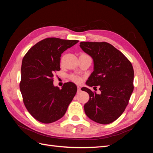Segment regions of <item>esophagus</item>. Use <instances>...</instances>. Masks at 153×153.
Listing matches in <instances>:
<instances>
[{
    "instance_id": "34e87169",
    "label": "esophagus",
    "mask_w": 153,
    "mask_h": 153,
    "mask_svg": "<svg viewBox=\"0 0 153 153\" xmlns=\"http://www.w3.org/2000/svg\"><path fill=\"white\" fill-rule=\"evenodd\" d=\"M77 89H78L77 92H80V91H81V88H80L79 86L77 87Z\"/></svg>"
}]
</instances>
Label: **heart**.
<instances>
[{
    "instance_id": "heart-1",
    "label": "heart",
    "mask_w": 153,
    "mask_h": 153,
    "mask_svg": "<svg viewBox=\"0 0 153 153\" xmlns=\"http://www.w3.org/2000/svg\"><path fill=\"white\" fill-rule=\"evenodd\" d=\"M80 55H87L85 54V53H82ZM69 78H70V79L73 82L76 83V84H78V83L81 82V81H82V78L80 76H78L75 75H71L70 76H69Z\"/></svg>"
}]
</instances>
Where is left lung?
Listing matches in <instances>:
<instances>
[{"label":"left lung","instance_id":"left-lung-1","mask_svg":"<svg viewBox=\"0 0 153 153\" xmlns=\"http://www.w3.org/2000/svg\"><path fill=\"white\" fill-rule=\"evenodd\" d=\"M82 50L93 59L94 71L86 82L99 86L101 94L87 87L89 94L84 105L87 116L92 121L108 124L118 119L126 109L133 91L134 71L131 62L114 46L106 42H81Z\"/></svg>","mask_w":153,"mask_h":153}]
</instances>
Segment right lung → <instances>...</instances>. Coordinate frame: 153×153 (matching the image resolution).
<instances>
[{
  "instance_id": "obj_1",
  "label": "right lung",
  "mask_w": 153,
  "mask_h": 153,
  "mask_svg": "<svg viewBox=\"0 0 153 153\" xmlns=\"http://www.w3.org/2000/svg\"><path fill=\"white\" fill-rule=\"evenodd\" d=\"M78 42L48 38L32 47L22 60L20 89L23 101L30 115L38 121L48 124L64 116L75 96L73 82L60 89L53 84L55 72L60 71L61 54Z\"/></svg>"
}]
</instances>
